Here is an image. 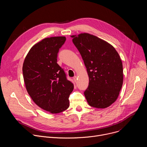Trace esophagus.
I'll list each match as a JSON object with an SVG mask.
<instances>
[{
	"label": "esophagus",
	"mask_w": 147,
	"mask_h": 147,
	"mask_svg": "<svg viewBox=\"0 0 147 147\" xmlns=\"http://www.w3.org/2000/svg\"><path fill=\"white\" fill-rule=\"evenodd\" d=\"M73 80H74V82H76L77 80V76H75L73 77Z\"/></svg>",
	"instance_id": "esophagus-1"
}]
</instances>
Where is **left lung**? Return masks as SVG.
Returning <instances> with one entry per match:
<instances>
[{
	"instance_id": "1",
	"label": "left lung",
	"mask_w": 147,
	"mask_h": 147,
	"mask_svg": "<svg viewBox=\"0 0 147 147\" xmlns=\"http://www.w3.org/2000/svg\"><path fill=\"white\" fill-rule=\"evenodd\" d=\"M87 68L89 86L84 92L92 107L104 109L119 96L123 81V64L115 48L95 35L81 33L71 36Z\"/></svg>"
}]
</instances>
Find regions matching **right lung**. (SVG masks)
Masks as SVG:
<instances>
[{"instance_id":"right-lung-1","label":"right lung","mask_w":147,"mask_h":147,"mask_svg":"<svg viewBox=\"0 0 147 147\" xmlns=\"http://www.w3.org/2000/svg\"><path fill=\"white\" fill-rule=\"evenodd\" d=\"M65 41V36H53L38 42L29 51L23 65L28 94L36 105L53 114L69 107V95L74 89L57 63V53Z\"/></svg>"}]
</instances>
